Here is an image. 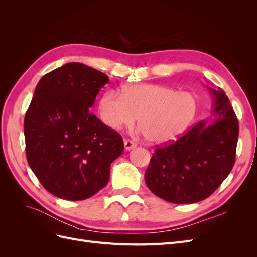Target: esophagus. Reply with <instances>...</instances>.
<instances>
[{"instance_id": "obj_1", "label": "esophagus", "mask_w": 257, "mask_h": 257, "mask_svg": "<svg viewBox=\"0 0 257 257\" xmlns=\"http://www.w3.org/2000/svg\"><path fill=\"white\" fill-rule=\"evenodd\" d=\"M137 145L135 143H133L132 141H128V139H126V141H124V148H125L126 150H131L133 149V148H135Z\"/></svg>"}]
</instances>
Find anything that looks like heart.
I'll list each match as a JSON object with an SVG mask.
<instances>
[{
    "label": "heart",
    "mask_w": 257,
    "mask_h": 257,
    "mask_svg": "<svg viewBox=\"0 0 257 257\" xmlns=\"http://www.w3.org/2000/svg\"><path fill=\"white\" fill-rule=\"evenodd\" d=\"M198 111L195 95L161 84L124 87L121 94L108 91L98 102V114L110 130L130 126L138 116L146 141L166 144L188 130Z\"/></svg>",
    "instance_id": "1"
}]
</instances>
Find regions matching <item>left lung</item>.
Segmentation results:
<instances>
[{
  "instance_id": "1",
  "label": "left lung",
  "mask_w": 257,
  "mask_h": 257,
  "mask_svg": "<svg viewBox=\"0 0 257 257\" xmlns=\"http://www.w3.org/2000/svg\"><path fill=\"white\" fill-rule=\"evenodd\" d=\"M213 120L191 127L173 144L155 149L145 173L146 184L173 204H194L219 188L235 164L239 123L228 97L210 89Z\"/></svg>"
}]
</instances>
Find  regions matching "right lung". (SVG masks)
<instances>
[{"instance_id": "1", "label": "right lung", "mask_w": 257, "mask_h": 257, "mask_svg": "<svg viewBox=\"0 0 257 257\" xmlns=\"http://www.w3.org/2000/svg\"><path fill=\"white\" fill-rule=\"evenodd\" d=\"M109 78L81 63H67L38 81L25 118L29 165L44 188L83 200L108 183L123 139L90 112Z\"/></svg>"}]
</instances>
